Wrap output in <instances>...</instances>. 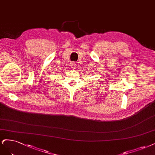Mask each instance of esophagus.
I'll return each instance as SVG.
<instances>
[{"label": "esophagus", "instance_id": "obj_1", "mask_svg": "<svg viewBox=\"0 0 155 155\" xmlns=\"http://www.w3.org/2000/svg\"><path fill=\"white\" fill-rule=\"evenodd\" d=\"M71 68L73 69H76V67H77V63L76 62H72L71 63Z\"/></svg>", "mask_w": 155, "mask_h": 155}]
</instances>
